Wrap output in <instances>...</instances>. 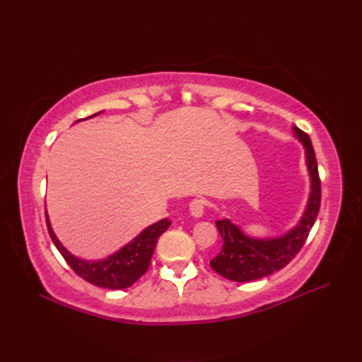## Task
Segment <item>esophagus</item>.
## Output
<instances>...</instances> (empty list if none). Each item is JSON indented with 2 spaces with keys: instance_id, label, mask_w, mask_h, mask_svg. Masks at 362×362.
<instances>
[{
  "instance_id": "1",
  "label": "esophagus",
  "mask_w": 362,
  "mask_h": 362,
  "mask_svg": "<svg viewBox=\"0 0 362 362\" xmlns=\"http://www.w3.org/2000/svg\"><path fill=\"white\" fill-rule=\"evenodd\" d=\"M205 211V201L204 199H193L189 202V214L193 218H202Z\"/></svg>"
}]
</instances>
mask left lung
<instances>
[{
  "label": "left lung",
  "instance_id": "left-lung-1",
  "mask_svg": "<svg viewBox=\"0 0 362 362\" xmlns=\"http://www.w3.org/2000/svg\"><path fill=\"white\" fill-rule=\"evenodd\" d=\"M292 134L305 149V165L310 177V194L302 216L296 226L275 236H250L230 219H219L216 224L222 249L210 261L214 272L232 281H252L280 271L294 258L308 238L320 206V180L317 161L310 136L292 126Z\"/></svg>",
  "mask_w": 362,
  "mask_h": 362
}]
</instances>
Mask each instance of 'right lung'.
<instances>
[{"instance_id":"right-lung-1","label":"right lung","mask_w":362,"mask_h":362,"mask_svg":"<svg viewBox=\"0 0 362 362\" xmlns=\"http://www.w3.org/2000/svg\"><path fill=\"white\" fill-rule=\"evenodd\" d=\"M99 113L91 115V117L86 119L95 118ZM79 121L83 119H78L76 122ZM45 214L51 240L60 252V255L65 258V261L70 264L73 271L79 276H82L83 280L95 284V286L107 289H126L129 286H132V284L148 271L152 253L153 249H156L160 235L165 233L168 227L171 226V221L168 218L160 219L156 224L148 226L144 230H141L134 240H130L127 244L122 245L121 249L115 250L105 258L86 259L73 255V253L60 243L57 235L54 233L52 230L48 211H45Z\"/></svg>"}]
</instances>
